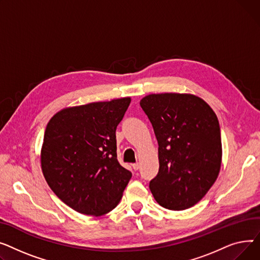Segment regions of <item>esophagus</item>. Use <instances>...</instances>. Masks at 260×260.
<instances>
[{
  "label": "esophagus",
  "instance_id": "34e87169",
  "mask_svg": "<svg viewBox=\"0 0 260 260\" xmlns=\"http://www.w3.org/2000/svg\"><path fill=\"white\" fill-rule=\"evenodd\" d=\"M132 168L133 169L135 170V171H137L140 169V164L139 162H135V164H132Z\"/></svg>",
  "mask_w": 260,
  "mask_h": 260
}]
</instances>
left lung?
Segmentation results:
<instances>
[{"label": "left lung", "instance_id": "8db88e82", "mask_svg": "<svg viewBox=\"0 0 260 260\" xmlns=\"http://www.w3.org/2000/svg\"><path fill=\"white\" fill-rule=\"evenodd\" d=\"M140 105L158 143L159 170L149 184L152 194L167 209L193 207L220 170L221 137L215 112L193 94H149Z\"/></svg>", "mask_w": 260, "mask_h": 260}]
</instances>
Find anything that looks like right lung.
Masks as SVG:
<instances>
[{"instance_id": "add662e5", "label": "right lung", "mask_w": 260, "mask_h": 260, "mask_svg": "<svg viewBox=\"0 0 260 260\" xmlns=\"http://www.w3.org/2000/svg\"><path fill=\"white\" fill-rule=\"evenodd\" d=\"M130 98L70 107L46 127L41 166L60 201L85 215L101 216L121 200L132 173L116 154L117 125Z\"/></svg>"}]
</instances>
